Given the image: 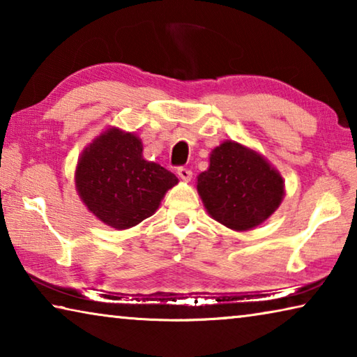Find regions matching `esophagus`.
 I'll return each mask as SVG.
<instances>
[{"mask_svg":"<svg viewBox=\"0 0 357 357\" xmlns=\"http://www.w3.org/2000/svg\"><path fill=\"white\" fill-rule=\"evenodd\" d=\"M178 176L185 181V183H189V181L192 179V172L189 170V168H184V167H179L178 168Z\"/></svg>","mask_w":357,"mask_h":357,"instance_id":"34e87169","label":"esophagus"}]
</instances>
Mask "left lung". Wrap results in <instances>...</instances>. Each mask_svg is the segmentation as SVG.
Instances as JSON below:
<instances>
[{
  "instance_id": "8db88e82",
  "label": "left lung",
  "mask_w": 357,
  "mask_h": 357,
  "mask_svg": "<svg viewBox=\"0 0 357 357\" xmlns=\"http://www.w3.org/2000/svg\"><path fill=\"white\" fill-rule=\"evenodd\" d=\"M208 214L234 231H247L273 215L285 197V181L258 151L227 140L209 154V167L197 176Z\"/></svg>"
}]
</instances>
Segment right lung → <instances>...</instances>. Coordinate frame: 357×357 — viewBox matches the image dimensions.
I'll use <instances>...</instances> for the list:
<instances>
[{
  "label": "right lung",
  "mask_w": 357,
  "mask_h": 357,
  "mask_svg": "<svg viewBox=\"0 0 357 357\" xmlns=\"http://www.w3.org/2000/svg\"><path fill=\"white\" fill-rule=\"evenodd\" d=\"M179 179L143 157L134 132L110 128L78 157L75 189L89 213L105 225L128 229L159 209L167 190Z\"/></svg>",
  "instance_id": "1"
}]
</instances>
